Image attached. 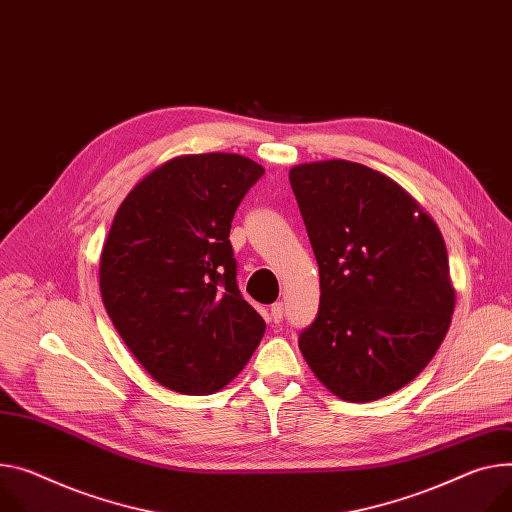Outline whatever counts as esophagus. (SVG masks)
<instances>
[{
  "instance_id": "1",
  "label": "esophagus",
  "mask_w": 512,
  "mask_h": 512,
  "mask_svg": "<svg viewBox=\"0 0 512 512\" xmlns=\"http://www.w3.org/2000/svg\"><path fill=\"white\" fill-rule=\"evenodd\" d=\"M283 316H285V305H283L281 301L272 303V307H270V318H272V322H274V324H281V322H283Z\"/></svg>"
}]
</instances>
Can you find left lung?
<instances>
[{
	"instance_id": "obj_1",
	"label": "left lung",
	"mask_w": 512,
	"mask_h": 512,
	"mask_svg": "<svg viewBox=\"0 0 512 512\" xmlns=\"http://www.w3.org/2000/svg\"><path fill=\"white\" fill-rule=\"evenodd\" d=\"M289 180L322 291L299 336L303 357L344 402L389 396L449 330L455 289L443 235L398 182L363 164H301Z\"/></svg>"
}]
</instances>
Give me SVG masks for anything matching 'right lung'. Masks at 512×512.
Returning a JSON list of instances; mask_svg holds the SVG:
<instances>
[{
    "instance_id": "add662e5",
    "label": "right lung",
    "mask_w": 512,
    "mask_h": 512,
    "mask_svg": "<svg viewBox=\"0 0 512 512\" xmlns=\"http://www.w3.org/2000/svg\"><path fill=\"white\" fill-rule=\"evenodd\" d=\"M262 174L238 153L180 155L114 215L100 256L102 301L133 357L172 391H219L264 336L229 242L233 215Z\"/></svg>"
}]
</instances>
